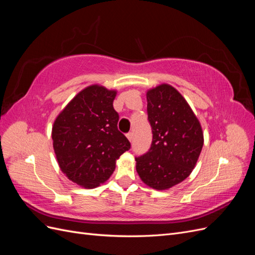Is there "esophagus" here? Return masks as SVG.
Here are the masks:
<instances>
[{
    "label": "esophagus",
    "instance_id": "obj_1",
    "mask_svg": "<svg viewBox=\"0 0 255 255\" xmlns=\"http://www.w3.org/2000/svg\"><path fill=\"white\" fill-rule=\"evenodd\" d=\"M127 137H128V139L129 141H132V140H133V133H132V132L128 133V134H127Z\"/></svg>",
    "mask_w": 255,
    "mask_h": 255
}]
</instances>
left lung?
I'll list each match as a JSON object with an SVG mask.
<instances>
[{
	"label": "left lung",
	"instance_id": "obj_1",
	"mask_svg": "<svg viewBox=\"0 0 255 255\" xmlns=\"http://www.w3.org/2000/svg\"><path fill=\"white\" fill-rule=\"evenodd\" d=\"M146 111L153 139L149 152L135 158L140 180L167 190L194 170L204 137L201 123L185 98L166 83L146 90Z\"/></svg>",
	"mask_w": 255,
	"mask_h": 255
}]
</instances>
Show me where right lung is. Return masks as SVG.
<instances>
[{
	"instance_id": "obj_1",
	"label": "right lung",
	"mask_w": 255,
	"mask_h": 255,
	"mask_svg": "<svg viewBox=\"0 0 255 255\" xmlns=\"http://www.w3.org/2000/svg\"><path fill=\"white\" fill-rule=\"evenodd\" d=\"M116 89L94 84L81 90L61 111L52 127L53 149L69 180L92 189L110 179L116 161L130 148L117 128Z\"/></svg>"
}]
</instances>
